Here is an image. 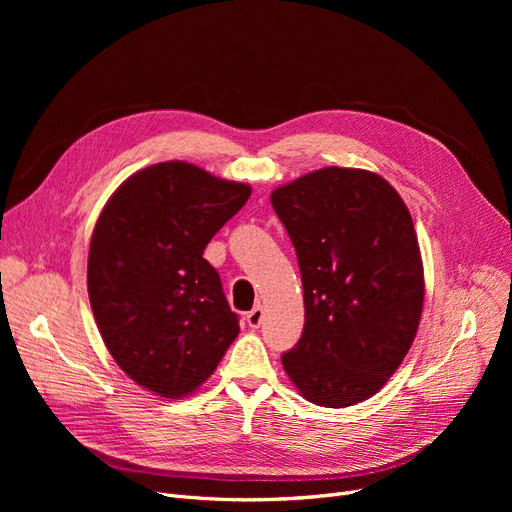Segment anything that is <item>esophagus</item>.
<instances>
[{
  "mask_svg": "<svg viewBox=\"0 0 512 512\" xmlns=\"http://www.w3.org/2000/svg\"><path fill=\"white\" fill-rule=\"evenodd\" d=\"M261 321H263V307L257 305V307H253V309L247 313V324H249V328L257 330V328L261 326Z\"/></svg>",
  "mask_w": 512,
  "mask_h": 512,
  "instance_id": "34e87169",
  "label": "esophagus"
}]
</instances>
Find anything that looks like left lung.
<instances>
[{"instance_id":"obj_1","label":"left lung","mask_w":512,"mask_h":512,"mask_svg":"<svg viewBox=\"0 0 512 512\" xmlns=\"http://www.w3.org/2000/svg\"><path fill=\"white\" fill-rule=\"evenodd\" d=\"M272 205L305 299L284 371L313 405L353 407L388 382L419 328L423 263L411 213L382 176L334 166L276 188Z\"/></svg>"}]
</instances>
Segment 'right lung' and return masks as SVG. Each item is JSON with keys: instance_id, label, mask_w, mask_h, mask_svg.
Instances as JSON below:
<instances>
[{"instance_id": "right-lung-1", "label": "right lung", "mask_w": 512, "mask_h": 512, "mask_svg": "<svg viewBox=\"0 0 512 512\" xmlns=\"http://www.w3.org/2000/svg\"><path fill=\"white\" fill-rule=\"evenodd\" d=\"M251 186L164 161L120 184L93 230L87 286L107 351L164 398L195 392L238 336L207 242Z\"/></svg>"}]
</instances>
